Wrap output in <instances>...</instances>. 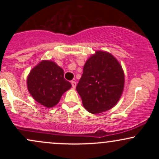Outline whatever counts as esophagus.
Returning <instances> with one entry per match:
<instances>
[{"label": "esophagus", "instance_id": "34e87169", "mask_svg": "<svg viewBox=\"0 0 159 159\" xmlns=\"http://www.w3.org/2000/svg\"><path fill=\"white\" fill-rule=\"evenodd\" d=\"M71 84H72V87H73V88H75V87H76V82L74 81H71Z\"/></svg>", "mask_w": 159, "mask_h": 159}]
</instances>
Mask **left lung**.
I'll return each instance as SVG.
<instances>
[{"mask_svg":"<svg viewBox=\"0 0 159 159\" xmlns=\"http://www.w3.org/2000/svg\"><path fill=\"white\" fill-rule=\"evenodd\" d=\"M124 81L123 69L117 60L110 53L98 51L86 62L76 90L85 109L99 114L117 103Z\"/></svg>","mask_w":159,"mask_h":159,"instance_id":"8db88e82","label":"left lung"}]
</instances>
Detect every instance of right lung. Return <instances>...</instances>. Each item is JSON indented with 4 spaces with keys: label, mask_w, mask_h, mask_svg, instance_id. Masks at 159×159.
<instances>
[{
    "label": "right lung",
    "mask_w": 159,
    "mask_h": 159,
    "mask_svg": "<svg viewBox=\"0 0 159 159\" xmlns=\"http://www.w3.org/2000/svg\"><path fill=\"white\" fill-rule=\"evenodd\" d=\"M27 84L33 98L46 107L56 105L62 95L72 87L64 78L63 69L48 61L40 62L30 71Z\"/></svg>",
    "instance_id": "1"
}]
</instances>
